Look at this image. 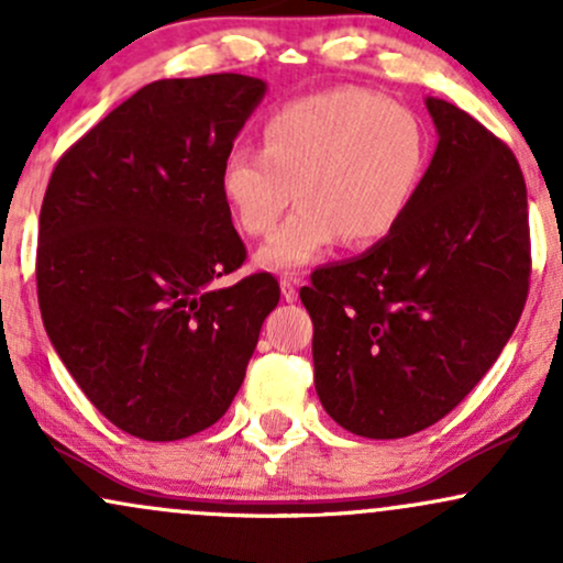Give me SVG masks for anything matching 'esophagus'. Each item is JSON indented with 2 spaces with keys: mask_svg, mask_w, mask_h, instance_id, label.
<instances>
[{
  "mask_svg": "<svg viewBox=\"0 0 563 563\" xmlns=\"http://www.w3.org/2000/svg\"><path fill=\"white\" fill-rule=\"evenodd\" d=\"M296 277H280V290H283V299L286 301H296V296H299V290H296Z\"/></svg>",
  "mask_w": 563,
  "mask_h": 563,
  "instance_id": "34e87169",
  "label": "esophagus"
}]
</instances>
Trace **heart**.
Here are the masks:
<instances>
[{"label":"heart","mask_w":563,"mask_h":563,"mask_svg":"<svg viewBox=\"0 0 563 563\" xmlns=\"http://www.w3.org/2000/svg\"><path fill=\"white\" fill-rule=\"evenodd\" d=\"M260 147H232L219 192L245 235H267L288 203L299 209L256 251V264L294 273L344 238L367 245L397 230L421 187L429 137L410 108L339 87L275 108Z\"/></svg>","instance_id":"heart-1"}]
</instances>
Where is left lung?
<instances>
[{
    "instance_id": "8db88e82",
    "label": "left lung",
    "mask_w": 563,
    "mask_h": 563,
    "mask_svg": "<svg viewBox=\"0 0 563 563\" xmlns=\"http://www.w3.org/2000/svg\"><path fill=\"white\" fill-rule=\"evenodd\" d=\"M437 126L416 200L363 256L314 269V389L335 423L399 439L444 418L500 357L529 290L525 174L474 115L426 97Z\"/></svg>"
}]
</instances>
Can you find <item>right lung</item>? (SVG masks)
I'll list each match as a JSON object with an SVG mask.
<instances>
[{
    "label": "right lung",
    "mask_w": 563,
    "mask_h": 563,
    "mask_svg": "<svg viewBox=\"0 0 563 563\" xmlns=\"http://www.w3.org/2000/svg\"><path fill=\"white\" fill-rule=\"evenodd\" d=\"M267 81L241 74L142 87L57 161L38 214L36 288L57 357L126 434L209 429L241 389L273 275L214 288L245 245L219 166Z\"/></svg>",
    "instance_id": "obj_1"
}]
</instances>
